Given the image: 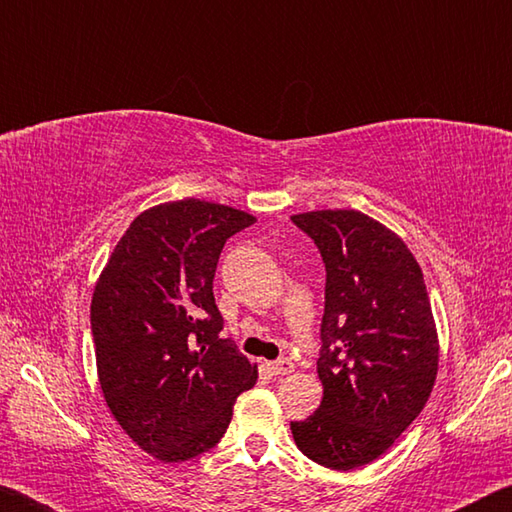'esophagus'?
I'll list each match as a JSON object with an SVG mask.
<instances>
[{
    "label": "esophagus",
    "mask_w": 512,
    "mask_h": 512,
    "mask_svg": "<svg viewBox=\"0 0 512 512\" xmlns=\"http://www.w3.org/2000/svg\"><path fill=\"white\" fill-rule=\"evenodd\" d=\"M266 368L271 370L273 375L282 377V375H289V372H293V368H296V366H293L289 359H277V361H268Z\"/></svg>",
    "instance_id": "34e87169"
}]
</instances>
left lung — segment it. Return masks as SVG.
I'll return each instance as SVG.
<instances>
[{"mask_svg": "<svg viewBox=\"0 0 512 512\" xmlns=\"http://www.w3.org/2000/svg\"><path fill=\"white\" fill-rule=\"evenodd\" d=\"M325 264L318 377L323 402L291 422L302 454L332 470L375 461L427 404L438 336L418 262L404 241L357 210L291 216Z\"/></svg>", "mask_w": 512, "mask_h": 512, "instance_id": "1", "label": "left lung"}]
</instances>
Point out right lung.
Here are the masks:
<instances>
[{
	"mask_svg": "<svg viewBox=\"0 0 512 512\" xmlns=\"http://www.w3.org/2000/svg\"><path fill=\"white\" fill-rule=\"evenodd\" d=\"M235 207L185 198L142 212L94 287L90 323L103 397L133 443L164 463L212 449L253 366L214 302L223 244L248 225Z\"/></svg>",
	"mask_w": 512,
	"mask_h": 512,
	"instance_id": "1",
	"label": "right lung"
}]
</instances>
